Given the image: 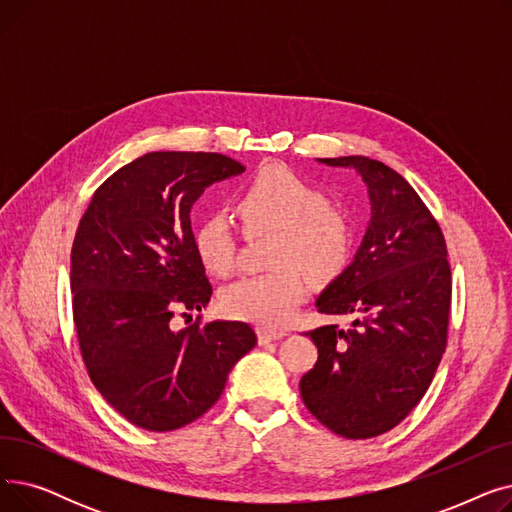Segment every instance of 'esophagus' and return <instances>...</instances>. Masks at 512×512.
<instances>
[{"mask_svg": "<svg viewBox=\"0 0 512 512\" xmlns=\"http://www.w3.org/2000/svg\"><path fill=\"white\" fill-rule=\"evenodd\" d=\"M286 334L284 332H274V330H267V328H261L259 330V344H267V342H276L280 338H284Z\"/></svg>", "mask_w": 512, "mask_h": 512, "instance_id": "34e87169", "label": "esophagus"}]
</instances>
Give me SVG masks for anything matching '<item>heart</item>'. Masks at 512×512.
<instances>
[{"instance_id":"1","label":"heart","mask_w":512,"mask_h":512,"mask_svg":"<svg viewBox=\"0 0 512 512\" xmlns=\"http://www.w3.org/2000/svg\"><path fill=\"white\" fill-rule=\"evenodd\" d=\"M234 207L247 232H274L270 274L242 276L222 288L220 307L236 319L278 328L305 297L307 280L330 282L342 274L353 253V230L326 195L282 166L261 168L240 188ZM201 263L215 276L234 267L236 238L222 213H211L195 230Z\"/></svg>"}]
</instances>
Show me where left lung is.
Instances as JSON below:
<instances>
[{"label": "left lung", "instance_id": "8db88e82", "mask_svg": "<svg viewBox=\"0 0 512 512\" xmlns=\"http://www.w3.org/2000/svg\"><path fill=\"white\" fill-rule=\"evenodd\" d=\"M317 161L363 178L371 218L351 265L315 301L319 313L351 317V328L307 334L317 363L299 388L319 423L365 440L405 419L434 380L448 334V253L434 215L398 172L363 155Z\"/></svg>", "mask_w": 512, "mask_h": 512}]
</instances>
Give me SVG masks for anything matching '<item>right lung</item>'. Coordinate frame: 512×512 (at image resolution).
Wrapping results in <instances>:
<instances>
[{"label": "right lung", "mask_w": 512, "mask_h": 512, "mask_svg": "<svg viewBox=\"0 0 512 512\" xmlns=\"http://www.w3.org/2000/svg\"><path fill=\"white\" fill-rule=\"evenodd\" d=\"M242 172L220 153H145L97 188L78 224L70 290L80 355L99 394L149 432L207 413L257 344L242 321L172 324L211 299L191 209L209 184Z\"/></svg>", "instance_id": "add662e5"}]
</instances>
